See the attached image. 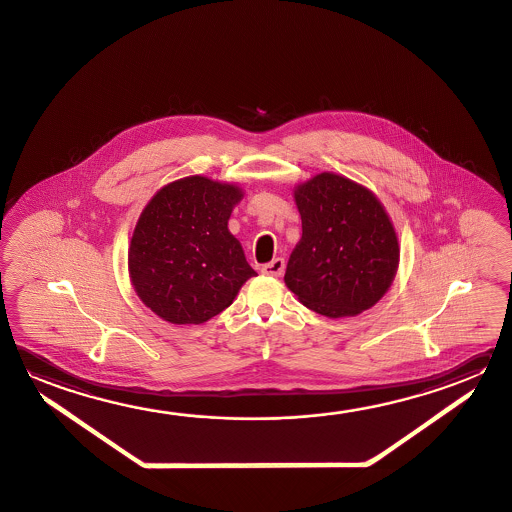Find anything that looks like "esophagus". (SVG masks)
Segmentation results:
<instances>
[{
	"mask_svg": "<svg viewBox=\"0 0 512 512\" xmlns=\"http://www.w3.org/2000/svg\"><path fill=\"white\" fill-rule=\"evenodd\" d=\"M283 270H285V260H283V258H276V260H272L270 263H267V265L261 267V272H263L265 276H274V278L281 276Z\"/></svg>",
	"mask_w": 512,
	"mask_h": 512,
	"instance_id": "esophagus-1",
	"label": "esophagus"
}]
</instances>
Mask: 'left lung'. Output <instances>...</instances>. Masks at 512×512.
<instances>
[{
	"label": "left lung",
	"mask_w": 512,
	"mask_h": 512,
	"mask_svg": "<svg viewBox=\"0 0 512 512\" xmlns=\"http://www.w3.org/2000/svg\"><path fill=\"white\" fill-rule=\"evenodd\" d=\"M303 234L285 285L321 316L352 317L388 292L400 247L384 205L368 187L330 171L294 187Z\"/></svg>",
	"instance_id": "1"
}]
</instances>
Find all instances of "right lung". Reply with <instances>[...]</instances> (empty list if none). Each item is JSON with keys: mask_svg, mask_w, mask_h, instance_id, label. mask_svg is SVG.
Returning a JSON list of instances; mask_svg holds the SVG:
<instances>
[{"mask_svg": "<svg viewBox=\"0 0 512 512\" xmlns=\"http://www.w3.org/2000/svg\"><path fill=\"white\" fill-rule=\"evenodd\" d=\"M243 189L193 175L158 189L131 236L128 270L140 301L173 325H202L256 272L227 223Z\"/></svg>", "mask_w": 512, "mask_h": 512, "instance_id": "add662e5", "label": "right lung"}]
</instances>
